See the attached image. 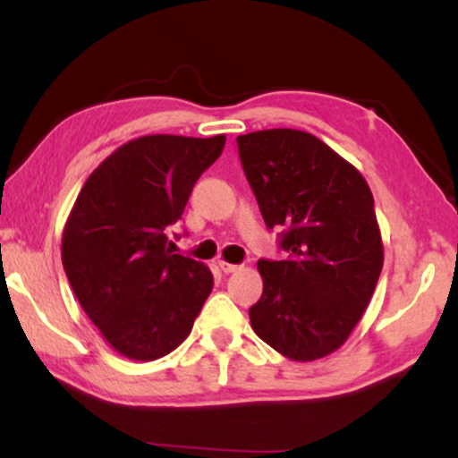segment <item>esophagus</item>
<instances>
[{
	"label": "esophagus",
	"mask_w": 458,
	"mask_h": 458,
	"mask_svg": "<svg viewBox=\"0 0 458 458\" xmlns=\"http://www.w3.org/2000/svg\"><path fill=\"white\" fill-rule=\"evenodd\" d=\"M218 267H221V271L223 273H235V271H240V268H242V265H231V262H227V260H221V262H218Z\"/></svg>",
	"instance_id": "1"
}]
</instances>
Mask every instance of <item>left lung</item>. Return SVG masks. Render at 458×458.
<instances>
[{"instance_id": "8db88e82", "label": "left lung", "mask_w": 458, "mask_h": 458, "mask_svg": "<svg viewBox=\"0 0 458 458\" xmlns=\"http://www.w3.org/2000/svg\"><path fill=\"white\" fill-rule=\"evenodd\" d=\"M246 179L285 260H259L256 335L292 360L323 359L360 321L384 246L373 193L356 168L315 135L268 129L237 137Z\"/></svg>"}]
</instances>
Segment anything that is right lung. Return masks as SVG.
<instances>
[{"instance_id": "1", "label": "right lung", "mask_w": 458, "mask_h": 458, "mask_svg": "<svg viewBox=\"0 0 458 458\" xmlns=\"http://www.w3.org/2000/svg\"><path fill=\"white\" fill-rule=\"evenodd\" d=\"M223 148L225 135L140 137L112 152L79 191L62 265L87 317L127 359L173 352L212 292L210 268L174 254L166 231Z\"/></svg>"}]
</instances>
